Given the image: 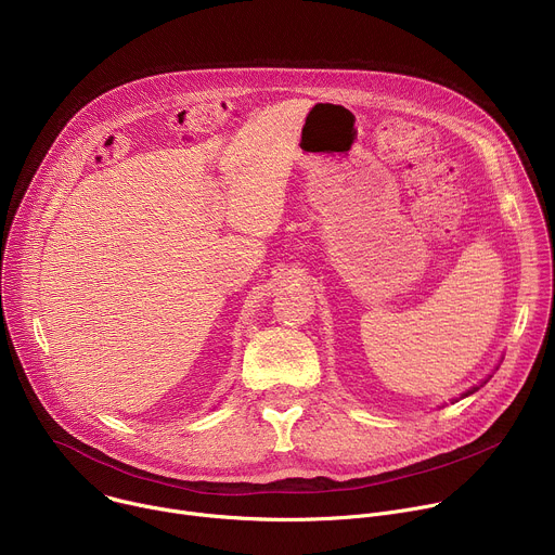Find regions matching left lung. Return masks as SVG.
<instances>
[{
    "instance_id": "1",
    "label": "left lung",
    "mask_w": 555,
    "mask_h": 555,
    "mask_svg": "<svg viewBox=\"0 0 555 555\" xmlns=\"http://www.w3.org/2000/svg\"><path fill=\"white\" fill-rule=\"evenodd\" d=\"M477 389H479V387H473V389H470V391H466V393H464V396H462V398H466V396H470V393H475V391H477Z\"/></svg>"
}]
</instances>
